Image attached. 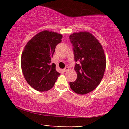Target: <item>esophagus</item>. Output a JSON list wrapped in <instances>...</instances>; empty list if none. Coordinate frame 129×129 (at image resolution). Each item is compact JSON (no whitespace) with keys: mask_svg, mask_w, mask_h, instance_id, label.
Returning a JSON list of instances; mask_svg holds the SVG:
<instances>
[{"mask_svg":"<svg viewBox=\"0 0 129 129\" xmlns=\"http://www.w3.org/2000/svg\"><path fill=\"white\" fill-rule=\"evenodd\" d=\"M69 70V68L68 67H66L64 69V71L65 72H67Z\"/></svg>","mask_w":129,"mask_h":129,"instance_id":"obj_1","label":"esophagus"}]
</instances>
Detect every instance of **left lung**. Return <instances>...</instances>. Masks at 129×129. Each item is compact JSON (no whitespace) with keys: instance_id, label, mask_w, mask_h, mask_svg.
<instances>
[{"instance_id":"obj_1","label":"left lung","mask_w":129,"mask_h":129,"mask_svg":"<svg viewBox=\"0 0 129 129\" xmlns=\"http://www.w3.org/2000/svg\"><path fill=\"white\" fill-rule=\"evenodd\" d=\"M69 39L75 61H78L75 67L77 78L69 85L75 93L85 94L94 90L101 82L106 68L105 54L99 40L90 32L73 33Z\"/></svg>"}]
</instances>
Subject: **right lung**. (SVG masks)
<instances>
[{
    "label": "right lung",
    "mask_w": 129,
    "mask_h": 129,
    "mask_svg": "<svg viewBox=\"0 0 129 129\" xmlns=\"http://www.w3.org/2000/svg\"><path fill=\"white\" fill-rule=\"evenodd\" d=\"M62 38L61 34L45 30L34 36L24 47L21 57V70L28 84L36 90H49L60 75L51 59Z\"/></svg>",
    "instance_id": "right-lung-1"
}]
</instances>
